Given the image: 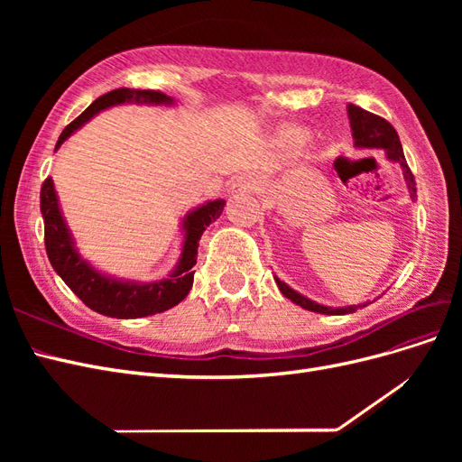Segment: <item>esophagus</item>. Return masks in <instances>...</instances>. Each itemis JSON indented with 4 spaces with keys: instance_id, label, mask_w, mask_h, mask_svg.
<instances>
[{
    "instance_id": "1",
    "label": "esophagus",
    "mask_w": 462,
    "mask_h": 462,
    "mask_svg": "<svg viewBox=\"0 0 462 462\" xmlns=\"http://www.w3.org/2000/svg\"><path fill=\"white\" fill-rule=\"evenodd\" d=\"M254 189V179L243 175V177H236L233 183H231V192L233 194H243V192H250Z\"/></svg>"
}]
</instances>
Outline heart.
I'll return each mask as SVG.
<instances>
[{
  "label": "heart",
  "mask_w": 462,
  "mask_h": 462,
  "mask_svg": "<svg viewBox=\"0 0 462 462\" xmlns=\"http://www.w3.org/2000/svg\"><path fill=\"white\" fill-rule=\"evenodd\" d=\"M306 141H309V134L297 127H289L279 133V143L285 148H300Z\"/></svg>",
  "instance_id": "heart-1"
}]
</instances>
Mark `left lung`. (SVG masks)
Returning <instances> with one entry per match:
<instances>
[{
	"instance_id": "8db88e82",
	"label": "left lung",
	"mask_w": 462,
	"mask_h": 462,
	"mask_svg": "<svg viewBox=\"0 0 462 462\" xmlns=\"http://www.w3.org/2000/svg\"><path fill=\"white\" fill-rule=\"evenodd\" d=\"M348 117H351V127H353V136H355V144L360 148H383L387 158L399 162L402 165L404 171V180L411 189V197L414 199L416 194V183H414V175L409 170L407 162H404V153H402V146L399 141L397 131L391 127V123L385 121L380 116H374L370 111L362 109L358 106H348ZM275 283L279 287V291L283 292V297L291 299L295 304L302 306L306 310L312 312H319V314H353L356 312L360 306H345V309H329V306H321L310 299H306L302 295H299L297 291H292L289 285H285L283 282H279L275 277ZM366 306V304H365Z\"/></svg>"
}]
</instances>
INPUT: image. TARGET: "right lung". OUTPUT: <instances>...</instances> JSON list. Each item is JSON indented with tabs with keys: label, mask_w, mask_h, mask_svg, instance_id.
<instances>
[{
	"label": "right lung",
	"mask_w": 462,
	"mask_h": 462,
	"mask_svg": "<svg viewBox=\"0 0 462 462\" xmlns=\"http://www.w3.org/2000/svg\"><path fill=\"white\" fill-rule=\"evenodd\" d=\"M138 102V104H171L173 100L160 90H138V88H117L94 100L82 114L67 125L60 134L55 148H60L69 136L80 129L97 111L106 107ZM223 200L208 202L194 209L185 217V245L180 254L177 270L163 279V282L136 285L97 273L94 268L82 260L73 246L71 233H69L63 216L55 197L53 179L48 177L40 189V212L44 217V243L50 263L58 275L67 283L75 295L85 302L88 309L109 318H144L170 310L171 306L183 300L192 287L194 272L192 265L197 263L199 241L209 223L216 221L221 214Z\"/></svg>",
	"instance_id": "1"
}]
</instances>
